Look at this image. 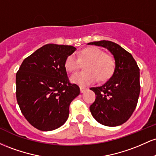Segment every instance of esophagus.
Segmentation results:
<instances>
[{"label":"esophagus","mask_w":156,"mask_h":156,"mask_svg":"<svg viewBox=\"0 0 156 156\" xmlns=\"http://www.w3.org/2000/svg\"><path fill=\"white\" fill-rule=\"evenodd\" d=\"M87 88H85V87H80V93H83V92H85L86 91H87Z\"/></svg>","instance_id":"esophagus-1"}]
</instances>
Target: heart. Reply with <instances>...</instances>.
Listing matches in <instances>:
<instances>
[{
    "label": "heart",
    "instance_id": "1",
    "mask_svg": "<svg viewBox=\"0 0 156 156\" xmlns=\"http://www.w3.org/2000/svg\"><path fill=\"white\" fill-rule=\"evenodd\" d=\"M81 63L85 65L86 72L77 73L71 76L73 83L81 87L94 83L97 79L105 81L110 78L115 69V61L111 55H106L101 48L90 47L84 48L78 53V58L75 54H69L64 60V68L68 72H75Z\"/></svg>",
    "mask_w": 156,
    "mask_h": 156
}]
</instances>
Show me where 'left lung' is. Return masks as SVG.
Segmentation results:
<instances>
[{
  "label": "left lung",
  "mask_w": 156,
  "mask_h": 156,
  "mask_svg": "<svg viewBox=\"0 0 156 156\" xmlns=\"http://www.w3.org/2000/svg\"><path fill=\"white\" fill-rule=\"evenodd\" d=\"M87 44L106 48L115 61V69L109 80L101 87L90 89L96 94L90 112L102 125H120L129 119L136 107L140 93L139 68L132 55L114 42L101 40Z\"/></svg>",
  "instance_id": "left-lung-1"
}]
</instances>
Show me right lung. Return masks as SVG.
Instances as JSON below:
<instances>
[{"label":"right lung","instance_id":"right-lung-1","mask_svg":"<svg viewBox=\"0 0 156 156\" xmlns=\"http://www.w3.org/2000/svg\"><path fill=\"white\" fill-rule=\"evenodd\" d=\"M76 48L48 44L23 60L16 74V97L21 112L38 130L50 131L66 122L70 103L80 89L70 83L64 60Z\"/></svg>","mask_w":156,"mask_h":156}]
</instances>
